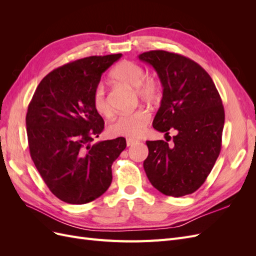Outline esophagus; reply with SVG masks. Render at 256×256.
Returning <instances> with one entry per match:
<instances>
[{
    "label": "esophagus",
    "mask_w": 256,
    "mask_h": 256,
    "mask_svg": "<svg viewBox=\"0 0 256 256\" xmlns=\"http://www.w3.org/2000/svg\"><path fill=\"white\" fill-rule=\"evenodd\" d=\"M136 143H138L136 140H134V138H127V146H131Z\"/></svg>",
    "instance_id": "obj_1"
}]
</instances>
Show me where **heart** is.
<instances>
[{
    "label": "heart",
    "mask_w": 256,
    "mask_h": 256,
    "mask_svg": "<svg viewBox=\"0 0 256 256\" xmlns=\"http://www.w3.org/2000/svg\"><path fill=\"white\" fill-rule=\"evenodd\" d=\"M110 76L116 83L134 88L136 96L144 102H154L160 98L159 82L152 76H147L145 69L134 62H120L111 72ZM92 102L97 113L104 116H110L111 106L108 102L102 84H98L92 90ZM150 120V113L144 110L122 114L109 126V132L116 136L136 138L144 134Z\"/></svg>",
    "instance_id": "b5f03b06"
}]
</instances>
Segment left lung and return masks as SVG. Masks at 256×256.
I'll return each mask as SVG.
<instances>
[{"instance_id": "obj_1", "label": "left lung", "mask_w": 256, "mask_h": 256, "mask_svg": "<svg viewBox=\"0 0 256 256\" xmlns=\"http://www.w3.org/2000/svg\"><path fill=\"white\" fill-rule=\"evenodd\" d=\"M138 58L154 68L164 86L152 127L166 136L177 132L170 145L146 141L145 173L166 196L191 194L205 182L221 150L226 115L219 92L203 67L180 54L154 50Z\"/></svg>"}]
</instances>
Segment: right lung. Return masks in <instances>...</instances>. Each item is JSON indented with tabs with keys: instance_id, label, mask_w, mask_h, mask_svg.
Returning a JSON list of instances; mask_svg holds the SVG:
<instances>
[{
	"instance_id": "right-lung-1",
	"label": "right lung",
	"mask_w": 256,
	"mask_h": 256,
	"mask_svg": "<svg viewBox=\"0 0 256 256\" xmlns=\"http://www.w3.org/2000/svg\"><path fill=\"white\" fill-rule=\"evenodd\" d=\"M122 54L88 56L49 72L28 106L30 158L50 191L69 204H86L110 187L112 164L125 138L92 144L104 128L92 106V90Z\"/></svg>"
}]
</instances>
